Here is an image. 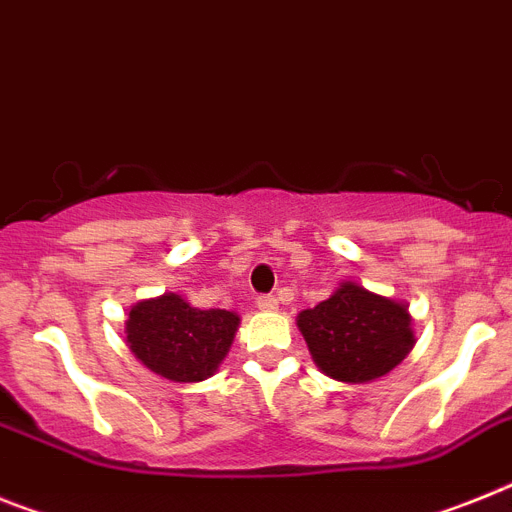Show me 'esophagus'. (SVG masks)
<instances>
[{
    "label": "esophagus",
    "mask_w": 512,
    "mask_h": 512,
    "mask_svg": "<svg viewBox=\"0 0 512 512\" xmlns=\"http://www.w3.org/2000/svg\"><path fill=\"white\" fill-rule=\"evenodd\" d=\"M256 305H259V310H266V313H272V310H277V298L274 295H259L256 298Z\"/></svg>",
    "instance_id": "obj_1"
}]
</instances>
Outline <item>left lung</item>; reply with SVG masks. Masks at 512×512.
I'll list each match as a JSON object with an SVG mask.
<instances>
[{"instance_id":"left-lung-1","label":"left lung","mask_w":512,"mask_h":512,"mask_svg":"<svg viewBox=\"0 0 512 512\" xmlns=\"http://www.w3.org/2000/svg\"><path fill=\"white\" fill-rule=\"evenodd\" d=\"M409 323L404 305L352 282L298 316L318 368L344 383H368L396 368L414 344Z\"/></svg>"}]
</instances>
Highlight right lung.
Here are the masks:
<instances>
[{
    "label": "right lung",
    "instance_id": "obj_1",
    "mask_svg": "<svg viewBox=\"0 0 512 512\" xmlns=\"http://www.w3.org/2000/svg\"><path fill=\"white\" fill-rule=\"evenodd\" d=\"M238 316L220 308H194L176 292L134 305L126 321L131 352L176 383L204 381L225 360Z\"/></svg>",
    "mask_w": 512,
    "mask_h": 512
}]
</instances>
